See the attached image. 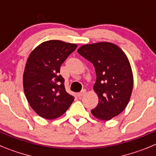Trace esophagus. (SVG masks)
I'll return each mask as SVG.
<instances>
[{"mask_svg": "<svg viewBox=\"0 0 156 156\" xmlns=\"http://www.w3.org/2000/svg\"><path fill=\"white\" fill-rule=\"evenodd\" d=\"M86 90H83L82 91L77 94V96H78V97H82V96H83V95L86 94Z\"/></svg>", "mask_w": 156, "mask_h": 156, "instance_id": "esophagus-1", "label": "esophagus"}]
</instances>
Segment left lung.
Here are the masks:
<instances>
[{
    "label": "left lung",
    "mask_w": 156,
    "mask_h": 156,
    "mask_svg": "<svg viewBox=\"0 0 156 156\" xmlns=\"http://www.w3.org/2000/svg\"><path fill=\"white\" fill-rule=\"evenodd\" d=\"M77 51L93 63L96 72L94 90L98 104L91 110L92 115L110 120L126 108L131 96L133 76L128 58L119 47L109 42L84 44Z\"/></svg>",
    "instance_id": "left-lung-1"
}]
</instances>
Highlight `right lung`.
Returning <instances> with one entry per match:
<instances>
[{
    "mask_svg": "<svg viewBox=\"0 0 156 156\" xmlns=\"http://www.w3.org/2000/svg\"><path fill=\"white\" fill-rule=\"evenodd\" d=\"M76 44L52 40L41 43L30 54L23 73V89L30 107L42 118L54 119L64 114L74 100L66 92L60 66Z\"/></svg>",
    "mask_w": 156,
    "mask_h": 156,
    "instance_id": "obj_1",
    "label": "right lung"
}]
</instances>
